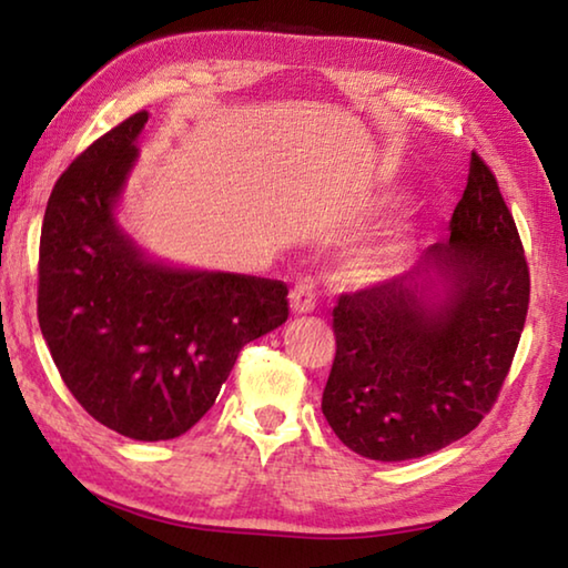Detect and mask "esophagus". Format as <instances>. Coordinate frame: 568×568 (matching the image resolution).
<instances>
[{
	"label": "esophagus",
	"instance_id": "1",
	"mask_svg": "<svg viewBox=\"0 0 568 568\" xmlns=\"http://www.w3.org/2000/svg\"><path fill=\"white\" fill-rule=\"evenodd\" d=\"M291 307L293 313H313L315 307V287H313V281H307V277H303V281H297L295 287L291 291Z\"/></svg>",
	"mask_w": 568,
	"mask_h": 568
}]
</instances>
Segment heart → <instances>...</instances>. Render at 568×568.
Listing matches in <instances>:
<instances>
[{"instance_id":"obj_1","label":"heart","mask_w":568,"mask_h":568,"mask_svg":"<svg viewBox=\"0 0 568 568\" xmlns=\"http://www.w3.org/2000/svg\"><path fill=\"white\" fill-rule=\"evenodd\" d=\"M393 261H396L393 250H371V253H363L355 261V271L368 277V281H383V277L390 275Z\"/></svg>"}]
</instances>
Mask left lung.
<instances>
[{"label":"left lung","instance_id":"1","mask_svg":"<svg viewBox=\"0 0 568 568\" xmlns=\"http://www.w3.org/2000/svg\"><path fill=\"white\" fill-rule=\"evenodd\" d=\"M448 230L408 273L333 307L323 416L365 458H420L464 438L511 368L531 277L511 210L476 152Z\"/></svg>","mask_w":568,"mask_h":568}]
</instances>
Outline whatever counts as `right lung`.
Masks as SVG:
<instances>
[{"instance_id": "obj_1", "label": "right lung", "mask_w": 568, "mask_h": 568, "mask_svg": "<svg viewBox=\"0 0 568 568\" xmlns=\"http://www.w3.org/2000/svg\"><path fill=\"white\" fill-rule=\"evenodd\" d=\"M148 112L54 182L40 237L37 318L64 386L94 420L168 440L213 406L243 345L287 321V285L150 261L114 220Z\"/></svg>"}]
</instances>
